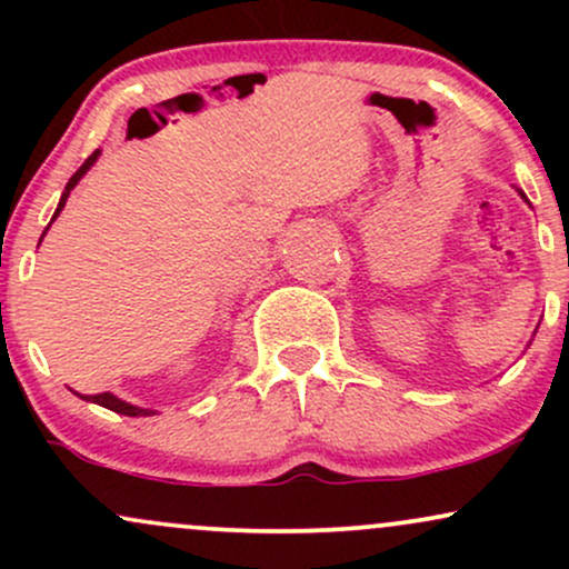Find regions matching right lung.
<instances>
[{
  "instance_id": "1",
  "label": "right lung",
  "mask_w": 569,
  "mask_h": 569,
  "mask_svg": "<svg viewBox=\"0 0 569 569\" xmlns=\"http://www.w3.org/2000/svg\"><path fill=\"white\" fill-rule=\"evenodd\" d=\"M98 149L93 154H90L88 160L82 162L80 168H77V173L71 176L69 179V184H67V189H63V194H61V202H58V208H56V213H53V219L58 217V213L63 211V206H67V198H69V192L71 189L77 187V181L82 179L84 173L90 171V166H93V162L98 160ZM50 227V224H48ZM88 401H93V403H98V407H107V409H112V411H117V415H128V417H147V415H154V411H149V409H139V407H133V403H126V401H120V398L117 396H112V393H98V396H88Z\"/></svg>"
}]
</instances>
